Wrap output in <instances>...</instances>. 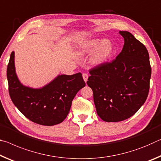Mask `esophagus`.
I'll return each instance as SVG.
<instances>
[{"label": "esophagus", "instance_id": "34e87169", "mask_svg": "<svg viewBox=\"0 0 161 161\" xmlns=\"http://www.w3.org/2000/svg\"><path fill=\"white\" fill-rule=\"evenodd\" d=\"M83 80L86 83L87 80H88V75L87 74V73H83Z\"/></svg>", "mask_w": 161, "mask_h": 161}]
</instances>
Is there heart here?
Returning <instances> with one entry per match:
<instances>
[{"label": "heart", "instance_id": "obj_1", "mask_svg": "<svg viewBox=\"0 0 161 161\" xmlns=\"http://www.w3.org/2000/svg\"><path fill=\"white\" fill-rule=\"evenodd\" d=\"M113 44L109 39H88L81 42L78 53L80 56L90 54L91 63L95 66L101 65L111 57L113 53Z\"/></svg>", "mask_w": 161, "mask_h": 161}]
</instances>
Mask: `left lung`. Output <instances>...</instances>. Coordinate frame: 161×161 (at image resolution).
Masks as SVG:
<instances>
[{"instance_id": "left-lung-1", "label": "left lung", "mask_w": 161, "mask_h": 161, "mask_svg": "<svg viewBox=\"0 0 161 161\" xmlns=\"http://www.w3.org/2000/svg\"><path fill=\"white\" fill-rule=\"evenodd\" d=\"M122 51L110 63L90 70L87 84L93 90L97 114L105 122L133 115L148 95L151 67L146 46L128 31Z\"/></svg>"}]
</instances>
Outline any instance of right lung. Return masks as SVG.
I'll return each mask as SVG.
<instances>
[{
	"label": "right lung",
	"instance_id": "add662e5",
	"mask_svg": "<svg viewBox=\"0 0 161 161\" xmlns=\"http://www.w3.org/2000/svg\"><path fill=\"white\" fill-rule=\"evenodd\" d=\"M14 60L13 51L7 68V78L14 104L33 123L50 126L63 122L76 93L86 86L82 74L59 75L42 88H32L23 86L18 80Z\"/></svg>",
	"mask_w": 161,
	"mask_h": 161
}]
</instances>
